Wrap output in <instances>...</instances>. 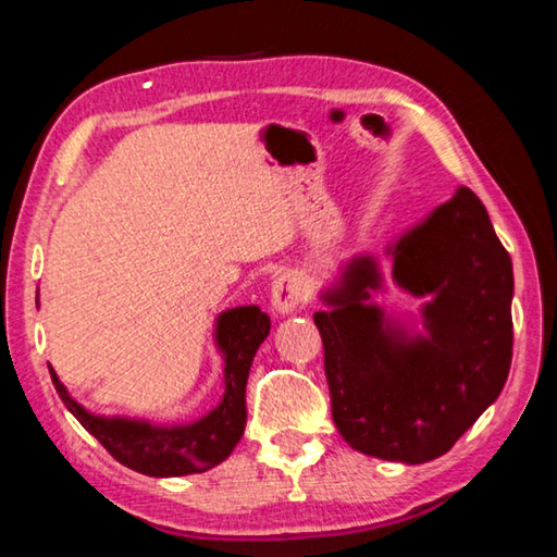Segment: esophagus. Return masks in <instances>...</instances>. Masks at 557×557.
I'll list each match as a JSON object with an SVG mask.
<instances>
[{
  "instance_id": "esophagus-1",
  "label": "esophagus",
  "mask_w": 557,
  "mask_h": 557,
  "mask_svg": "<svg viewBox=\"0 0 557 557\" xmlns=\"http://www.w3.org/2000/svg\"><path fill=\"white\" fill-rule=\"evenodd\" d=\"M307 282L297 272H285V275H280L275 282H272V309H275L277 314H292L297 312V309L305 305L307 301Z\"/></svg>"
}]
</instances>
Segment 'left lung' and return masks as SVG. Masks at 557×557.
<instances>
[{
	"label": "left lung",
	"instance_id": "8db88e82",
	"mask_svg": "<svg viewBox=\"0 0 557 557\" xmlns=\"http://www.w3.org/2000/svg\"><path fill=\"white\" fill-rule=\"evenodd\" d=\"M385 256L395 285L425 299L422 332L373 299L385 280L379 258L363 252L322 289L314 324L342 437L369 457L422 465L449 451L504 391L513 265L467 186L398 235Z\"/></svg>",
	"mask_w": 557,
	"mask_h": 557
}]
</instances>
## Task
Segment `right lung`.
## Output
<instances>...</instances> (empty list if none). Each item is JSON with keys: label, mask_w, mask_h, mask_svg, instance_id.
I'll list each match as a JSON object with an SVG mask.
<instances>
[{"label": "right lung", "mask_w": 557, "mask_h": 557, "mask_svg": "<svg viewBox=\"0 0 557 557\" xmlns=\"http://www.w3.org/2000/svg\"><path fill=\"white\" fill-rule=\"evenodd\" d=\"M270 334V317L260 307H233L215 319L213 342L223 356V398L203 418L176 425H152L149 420L96 414L71 398L49 366L55 393L73 418L106 447L120 465L147 476H186L201 474L238 445L245 432V383L252 358Z\"/></svg>", "instance_id": "add662e5"}]
</instances>
